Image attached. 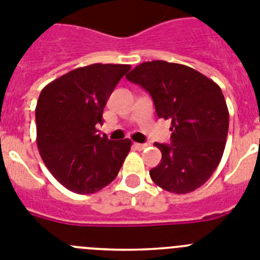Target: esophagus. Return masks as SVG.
I'll return each mask as SVG.
<instances>
[{"mask_svg": "<svg viewBox=\"0 0 260 260\" xmlns=\"http://www.w3.org/2000/svg\"><path fill=\"white\" fill-rule=\"evenodd\" d=\"M134 147L136 148L137 150H143L148 147V144H140V143H134Z\"/></svg>", "mask_w": 260, "mask_h": 260, "instance_id": "1", "label": "esophagus"}]
</instances>
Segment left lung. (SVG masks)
<instances>
[{"mask_svg":"<svg viewBox=\"0 0 260 260\" xmlns=\"http://www.w3.org/2000/svg\"><path fill=\"white\" fill-rule=\"evenodd\" d=\"M126 79L153 99L158 117L172 120V144L154 143L162 158L150 178L164 190L194 191L221 162L229 131V110L221 88L191 67L165 60L144 62Z\"/></svg>","mask_w":260,"mask_h":260,"instance_id":"8db88e82","label":"left lung"}]
</instances>
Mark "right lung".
<instances>
[{"mask_svg": "<svg viewBox=\"0 0 260 260\" xmlns=\"http://www.w3.org/2000/svg\"><path fill=\"white\" fill-rule=\"evenodd\" d=\"M129 64L95 63L49 83L36 108L37 145L43 162L63 186L91 194L111 184L131 150L129 139L98 135L103 110Z\"/></svg>", "mask_w": 260, "mask_h": 260, "instance_id": "right-lung-1", "label": "right lung"}]
</instances>
